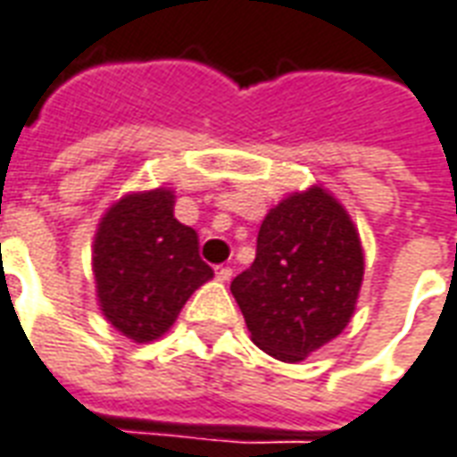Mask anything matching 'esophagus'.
<instances>
[{"mask_svg": "<svg viewBox=\"0 0 457 457\" xmlns=\"http://www.w3.org/2000/svg\"><path fill=\"white\" fill-rule=\"evenodd\" d=\"M231 278H233L231 268H216V279H221V282H228Z\"/></svg>", "mask_w": 457, "mask_h": 457, "instance_id": "1", "label": "esophagus"}]
</instances>
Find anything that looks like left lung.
I'll list each match as a JSON object with an SVG mask.
<instances>
[{
    "label": "left lung",
    "mask_w": 457,
    "mask_h": 457,
    "mask_svg": "<svg viewBox=\"0 0 457 457\" xmlns=\"http://www.w3.org/2000/svg\"><path fill=\"white\" fill-rule=\"evenodd\" d=\"M351 216L321 187L270 209L255 261L231 282L251 341L282 362L304 361L351 321L362 285Z\"/></svg>",
    "instance_id": "left-lung-1"
}]
</instances>
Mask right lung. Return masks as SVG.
<instances>
[{"mask_svg":"<svg viewBox=\"0 0 457 457\" xmlns=\"http://www.w3.org/2000/svg\"><path fill=\"white\" fill-rule=\"evenodd\" d=\"M172 189L119 199L95 236L92 268L106 321L136 343L155 341L175 324L192 292L214 278L199 258L195 228L179 224Z\"/></svg>","mask_w":457,"mask_h":457,"instance_id":"right-lung-1","label":"right lung"}]
</instances>
